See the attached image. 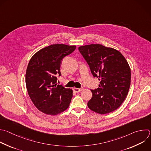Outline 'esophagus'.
<instances>
[{"label": "esophagus", "instance_id": "1", "mask_svg": "<svg viewBox=\"0 0 151 151\" xmlns=\"http://www.w3.org/2000/svg\"><path fill=\"white\" fill-rule=\"evenodd\" d=\"M73 91L75 92H81L83 90V88H74L73 89Z\"/></svg>", "mask_w": 151, "mask_h": 151}]
</instances>
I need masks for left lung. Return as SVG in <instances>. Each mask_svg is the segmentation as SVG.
<instances>
[{
  "label": "left lung",
  "instance_id": "obj_1",
  "mask_svg": "<svg viewBox=\"0 0 151 151\" xmlns=\"http://www.w3.org/2000/svg\"><path fill=\"white\" fill-rule=\"evenodd\" d=\"M78 49L93 77L100 81L97 89H91L88 107L101 114L116 110L124 101L130 85L131 70L127 60L118 50L99 44Z\"/></svg>",
  "mask_w": 151,
  "mask_h": 151
}]
</instances>
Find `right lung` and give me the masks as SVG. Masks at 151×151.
<instances>
[{"mask_svg":"<svg viewBox=\"0 0 151 151\" xmlns=\"http://www.w3.org/2000/svg\"><path fill=\"white\" fill-rule=\"evenodd\" d=\"M76 45L52 44L42 48L30 59L25 75L28 95L41 112L55 116L69 106L73 91L58 85L62 59L75 51Z\"/></svg>","mask_w":151,"mask_h":151,"instance_id":"right-lung-1","label":"right lung"}]
</instances>
